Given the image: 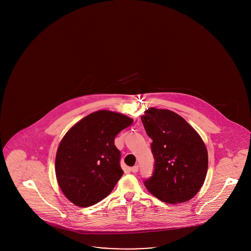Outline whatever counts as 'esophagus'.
Masks as SVG:
<instances>
[{"label": "esophagus", "mask_w": 251, "mask_h": 251, "mask_svg": "<svg viewBox=\"0 0 251 251\" xmlns=\"http://www.w3.org/2000/svg\"><path fill=\"white\" fill-rule=\"evenodd\" d=\"M138 168H139V167H138V166H134V167H131V172H132V173H136V172L138 171Z\"/></svg>", "instance_id": "34e87169"}]
</instances>
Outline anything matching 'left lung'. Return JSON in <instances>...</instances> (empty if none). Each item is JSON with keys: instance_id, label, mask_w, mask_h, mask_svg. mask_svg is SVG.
Masks as SVG:
<instances>
[{"instance_id": "obj_1", "label": "left lung", "mask_w": 251, "mask_h": 251, "mask_svg": "<svg viewBox=\"0 0 251 251\" xmlns=\"http://www.w3.org/2000/svg\"><path fill=\"white\" fill-rule=\"evenodd\" d=\"M154 158L146 188L160 201L184 202L200 191L208 170V152L199 133L178 114L150 108L141 117Z\"/></svg>"}]
</instances>
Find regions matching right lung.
<instances>
[{
	"label": "right lung",
	"mask_w": 251,
	"mask_h": 251,
	"mask_svg": "<svg viewBox=\"0 0 251 251\" xmlns=\"http://www.w3.org/2000/svg\"><path fill=\"white\" fill-rule=\"evenodd\" d=\"M133 120L106 110L76 123L60 142L55 174L64 195L77 206L88 207L105 199L123 175L115 138Z\"/></svg>",
	"instance_id": "right-lung-1"
}]
</instances>
